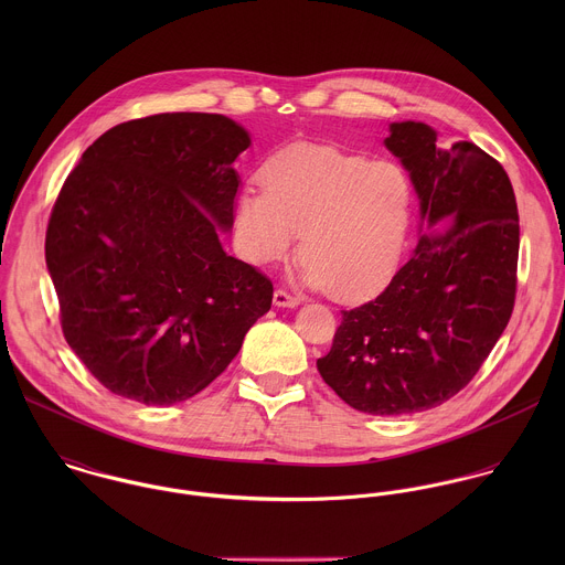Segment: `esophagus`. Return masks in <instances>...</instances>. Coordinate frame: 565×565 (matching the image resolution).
I'll return each mask as SVG.
<instances>
[{"label": "esophagus", "instance_id": "1", "mask_svg": "<svg viewBox=\"0 0 565 565\" xmlns=\"http://www.w3.org/2000/svg\"><path fill=\"white\" fill-rule=\"evenodd\" d=\"M274 305L280 307V309H296V307L300 305V300L294 298V296H289V294L282 291V289H276V291H274Z\"/></svg>", "mask_w": 565, "mask_h": 565}]
</instances>
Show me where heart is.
<instances>
[{
	"label": "heart",
	"instance_id": "1",
	"mask_svg": "<svg viewBox=\"0 0 565 565\" xmlns=\"http://www.w3.org/2000/svg\"><path fill=\"white\" fill-rule=\"evenodd\" d=\"M258 180L263 191L243 189L233 209L235 243L247 263L289 258L302 233L305 287L356 300L390 280L411 220V182L401 164L298 143L265 162Z\"/></svg>",
	"mask_w": 565,
	"mask_h": 565
}]
</instances>
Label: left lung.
<instances>
[{"mask_svg": "<svg viewBox=\"0 0 565 565\" xmlns=\"http://www.w3.org/2000/svg\"><path fill=\"white\" fill-rule=\"evenodd\" d=\"M385 148L417 195V243L376 300L341 313L318 370L352 408L408 415L459 394L507 328L520 224L507 171L479 146H441L408 119Z\"/></svg>", "mask_w": 565, "mask_h": 565, "instance_id": "8db88e82", "label": "left lung"}]
</instances>
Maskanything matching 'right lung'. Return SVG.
<instances>
[{
    "label": "right lung",
    "mask_w": 565,
    "mask_h": 565,
    "mask_svg": "<svg viewBox=\"0 0 565 565\" xmlns=\"http://www.w3.org/2000/svg\"><path fill=\"white\" fill-rule=\"evenodd\" d=\"M249 143L226 115L162 113L110 128L67 175L45 260L65 339L108 392L189 401L269 311L271 282L220 239Z\"/></svg>",
    "instance_id": "add662e5"
}]
</instances>
